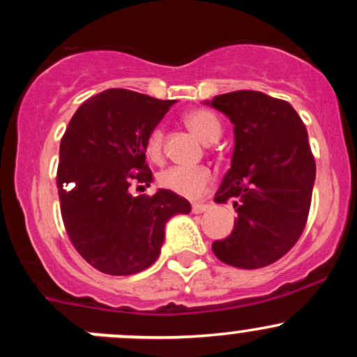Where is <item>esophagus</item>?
Wrapping results in <instances>:
<instances>
[{"label": "esophagus", "instance_id": "obj_1", "mask_svg": "<svg viewBox=\"0 0 357 357\" xmlns=\"http://www.w3.org/2000/svg\"><path fill=\"white\" fill-rule=\"evenodd\" d=\"M207 207L208 205L205 204V202H195V204L192 205V211L195 212V214H200V212H204Z\"/></svg>", "mask_w": 357, "mask_h": 357}]
</instances>
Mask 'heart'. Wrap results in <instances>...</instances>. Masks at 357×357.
<instances>
[{
  "instance_id": "1",
  "label": "heart",
  "mask_w": 357,
  "mask_h": 357,
  "mask_svg": "<svg viewBox=\"0 0 357 357\" xmlns=\"http://www.w3.org/2000/svg\"><path fill=\"white\" fill-rule=\"evenodd\" d=\"M185 124L200 142L204 143H214L218 142L221 136V122L218 121L212 112L204 109L190 110L185 115ZM162 129L155 128L149 135L146 139V155L152 160H158L162 155ZM212 171L205 165H199V167H169L160 172L158 181L164 188L171 190V192L178 193V195L186 197V199H197V197L204 195L207 188L211 186Z\"/></svg>"
}]
</instances>
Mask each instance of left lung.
I'll list each match as a JSON object with an SVG mask.
<instances>
[{
  "instance_id": "8db88e82",
  "label": "left lung",
  "mask_w": 357,
  "mask_h": 357,
  "mask_svg": "<svg viewBox=\"0 0 357 357\" xmlns=\"http://www.w3.org/2000/svg\"><path fill=\"white\" fill-rule=\"evenodd\" d=\"M231 121L235 149L215 202L233 200L231 235L212 243L229 266L257 269L287 254L304 231L316 162L307 131L285 100L261 91H233L205 102Z\"/></svg>"
}]
</instances>
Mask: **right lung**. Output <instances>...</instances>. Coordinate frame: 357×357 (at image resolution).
I'll return each instance as SVG.
<instances>
[{"label": "right lung", "mask_w": 357, "mask_h": 357, "mask_svg": "<svg viewBox=\"0 0 357 357\" xmlns=\"http://www.w3.org/2000/svg\"><path fill=\"white\" fill-rule=\"evenodd\" d=\"M176 100L107 89L72 115L60 143V208L75 250L98 271L135 275L160 255L165 225L192 205L171 190L132 197V181L152 183L146 139Z\"/></svg>", "instance_id": "right-lung-1"}]
</instances>
